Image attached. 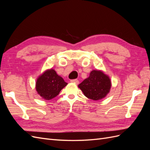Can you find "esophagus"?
<instances>
[{
    "label": "esophagus",
    "instance_id": "1",
    "mask_svg": "<svg viewBox=\"0 0 150 150\" xmlns=\"http://www.w3.org/2000/svg\"><path fill=\"white\" fill-rule=\"evenodd\" d=\"M71 83H75V84H79V81L78 80V79H72V80H71Z\"/></svg>",
    "mask_w": 150,
    "mask_h": 150
}]
</instances>
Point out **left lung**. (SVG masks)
Instances as JSON below:
<instances>
[{"label":"left lung","instance_id":"left-lung-1","mask_svg":"<svg viewBox=\"0 0 150 150\" xmlns=\"http://www.w3.org/2000/svg\"><path fill=\"white\" fill-rule=\"evenodd\" d=\"M111 83L108 76L101 71L91 72L89 78L84 79L78 87L85 96L94 101L105 97L110 92Z\"/></svg>","mask_w":150,"mask_h":150}]
</instances>
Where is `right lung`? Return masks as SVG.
Here are the masks:
<instances>
[{
	"label": "right lung",
	"instance_id": "obj_1",
	"mask_svg": "<svg viewBox=\"0 0 150 150\" xmlns=\"http://www.w3.org/2000/svg\"><path fill=\"white\" fill-rule=\"evenodd\" d=\"M67 84L53 69L44 72L36 82V91L43 99L50 100L56 97Z\"/></svg>",
	"mask_w": 150,
	"mask_h": 150
}]
</instances>
